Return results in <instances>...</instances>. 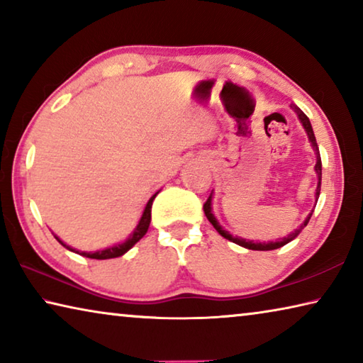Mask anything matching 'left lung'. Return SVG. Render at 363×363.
<instances>
[{
	"mask_svg": "<svg viewBox=\"0 0 363 363\" xmlns=\"http://www.w3.org/2000/svg\"><path fill=\"white\" fill-rule=\"evenodd\" d=\"M290 107L294 110V113H296L299 123H301V125H303L304 131L307 133V138H309V143H311V145H312V149L315 150V155H317V162H315V167H314V171H315V174H317V189H315V203H317L318 195H320V186H322V160H320V152H318V145H317V140H315V134H314V130H312V125H311L309 118H307V115L296 106V104H291ZM203 210H205V214H206L208 220H210L214 229H216L224 238H227V240H230V242L237 243V245H240V247H243V248L256 250V251L277 250V248L284 247V245L290 243L291 240H294V238H296V237L299 235L301 230H303L304 227L307 225V223H309L312 213H314V208H312L311 213L307 214L306 219L303 220V223H301V225L298 227V229H294L293 232L288 233V235L284 237V238H279V240H275V242H255V240H248V238H243V237H238V235H232V233H230L229 230H225L224 227L219 224V220L216 219V216H214V213H213V192H211V195H210V199L206 200V203L203 205Z\"/></svg>",
	"mask_w": 363,
	"mask_h": 363,
	"instance_id": "left-lung-1",
	"label": "left lung"
}]
</instances>
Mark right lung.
I'll return each mask as SVG.
<instances>
[{
	"label": "right lung",
	"instance_id": "1",
	"mask_svg": "<svg viewBox=\"0 0 363 363\" xmlns=\"http://www.w3.org/2000/svg\"><path fill=\"white\" fill-rule=\"evenodd\" d=\"M158 192H160V190H157V192L153 194V195L150 196V199H149V201H147V203H145L144 211H143V216H140L139 223H138V225H136V229L133 230L131 235L128 237L125 242L116 243V245H113V247H107V248L97 250V251H82V250H77V248L70 247L69 243H65V242L62 240V238L56 235V233H54V237H56V240H57L60 245H62V247H65L67 250L75 251V253L82 255V256H84V257H91V259H112V257L123 256V255L126 253V251H130V250L134 247V245H136V243L140 240V238H143V237L145 235L147 230H149L150 219H152V203H153V200H155V196L158 195Z\"/></svg>",
	"mask_w": 363,
	"mask_h": 363
}]
</instances>
